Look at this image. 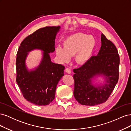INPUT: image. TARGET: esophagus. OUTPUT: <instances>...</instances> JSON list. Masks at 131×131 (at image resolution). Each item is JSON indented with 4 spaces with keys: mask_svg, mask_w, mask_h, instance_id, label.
I'll list each match as a JSON object with an SVG mask.
<instances>
[{
    "mask_svg": "<svg viewBox=\"0 0 131 131\" xmlns=\"http://www.w3.org/2000/svg\"><path fill=\"white\" fill-rule=\"evenodd\" d=\"M65 71H66V72L67 73H68V74H71V73H72V72H71L70 69H69V68H66V70H65Z\"/></svg>",
    "mask_w": 131,
    "mask_h": 131,
    "instance_id": "obj_1",
    "label": "esophagus"
}]
</instances>
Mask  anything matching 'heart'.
<instances>
[{
  "mask_svg": "<svg viewBox=\"0 0 131 131\" xmlns=\"http://www.w3.org/2000/svg\"><path fill=\"white\" fill-rule=\"evenodd\" d=\"M63 45V47L58 46L55 49V53L61 63L68 62L71 56H75L77 63L84 64L92 57L96 41L92 35L77 33L66 38Z\"/></svg>",
  "mask_w": 131,
  "mask_h": 131,
  "instance_id": "obj_1",
  "label": "heart"
}]
</instances>
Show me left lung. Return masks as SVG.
Segmentation results:
<instances>
[{
    "label": "left lung",
    "instance_id": "obj_1",
    "mask_svg": "<svg viewBox=\"0 0 131 131\" xmlns=\"http://www.w3.org/2000/svg\"><path fill=\"white\" fill-rule=\"evenodd\" d=\"M120 58L114 43L101 34V47L96 56L74 69V96L82 105L103 103L110 96L118 80ZM100 78L101 81L95 82Z\"/></svg>",
    "mask_w": 131,
    "mask_h": 131
}]
</instances>
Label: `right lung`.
<instances>
[{
    "label": "right lung",
    "mask_w": 131,
    "mask_h": 131,
    "mask_svg": "<svg viewBox=\"0 0 131 131\" xmlns=\"http://www.w3.org/2000/svg\"><path fill=\"white\" fill-rule=\"evenodd\" d=\"M61 27H46L26 37L17 53L16 82L26 100L37 105H47L54 99L57 85L64 76L65 67L51 61L49 53L54 51V42ZM42 51L39 64L29 69L26 60L29 52Z\"/></svg>",
    "instance_id": "right-lung-1"
}]
</instances>
